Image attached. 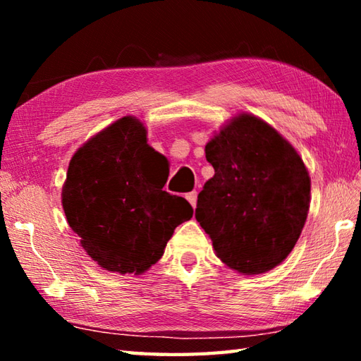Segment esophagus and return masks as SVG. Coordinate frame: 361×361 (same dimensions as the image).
Instances as JSON below:
<instances>
[{
    "label": "esophagus",
    "mask_w": 361,
    "mask_h": 361,
    "mask_svg": "<svg viewBox=\"0 0 361 361\" xmlns=\"http://www.w3.org/2000/svg\"><path fill=\"white\" fill-rule=\"evenodd\" d=\"M186 199L189 200V204H191L192 207H195V204H197V192L195 191H191L186 194Z\"/></svg>",
    "instance_id": "esophagus-1"
}]
</instances>
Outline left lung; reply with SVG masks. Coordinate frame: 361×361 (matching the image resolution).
Masks as SVG:
<instances>
[{"label": "left lung", "instance_id": "left-lung-1", "mask_svg": "<svg viewBox=\"0 0 361 361\" xmlns=\"http://www.w3.org/2000/svg\"><path fill=\"white\" fill-rule=\"evenodd\" d=\"M215 175L199 192L195 219L216 256L252 276L280 264L301 235L310 178L295 148L255 116L232 119L205 146Z\"/></svg>", "mask_w": 361, "mask_h": 361}]
</instances>
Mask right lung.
<instances>
[{
  "label": "right lung",
  "instance_id": "right-lung-1",
  "mask_svg": "<svg viewBox=\"0 0 361 361\" xmlns=\"http://www.w3.org/2000/svg\"><path fill=\"white\" fill-rule=\"evenodd\" d=\"M164 159L146 143L142 122L130 116L73 156L62 191L66 221L106 271H148L176 226L192 218L186 199L162 191L169 176Z\"/></svg>",
  "mask_w": 361,
  "mask_h": 361
}]
</instances>
